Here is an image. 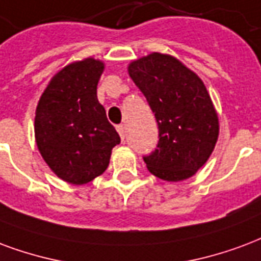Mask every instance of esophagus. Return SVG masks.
Listing matches in <instances>:
<instances>
[{
	"mask_svg": "<svg viewBox=\"0 0 261 261\" xmlns=\"http://www.w3.org/2000/svg\"><path fill=\"white\" fill-rule=\"evenodd\" d=\"M116 130H117V133H119V136H120L121 141H124L125 138V127L123 124H119L116 125Z\"/></svg>",
	"mask_w": 261,
	"mask_h": 261,
	"instance_id": "esophagus-1",
	"label": "esophagus"
}]
</instances>
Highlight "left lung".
I'll return each instance as SVG.
<instances>
[{
  "mask_svg": "<svg viewBox=\"0 0 261 261\" xmlns=\"http://www.w3.org/2000/svg\"><path fill=\"white\" fill-rule=\"evenodd\" d=\"M133 82L155 113L159 141L144 156L148 170L166 181L190 178L206 163L219 137L209 92L175 58L150 54L128 66Z\"/></svg>",
  "mask_w": 261,
  "mask_h": 261,
  "instance_id": "obj_1",
  "label": "left lung"
}]
</instances>
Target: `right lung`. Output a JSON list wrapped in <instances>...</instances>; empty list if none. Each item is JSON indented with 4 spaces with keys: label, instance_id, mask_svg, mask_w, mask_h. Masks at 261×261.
Masks as SVG:
<instances>
[{
    "label": "right lung",
    "instance_id": "1",
    "mask_svg": "<svg viewBox=\"0 0 261 261\" xmlns=\"http://www.w3.org/2000/svg\"><path fill=\"white\" fill-rule=\"evenodd\" d=\"M103 63L74 62L54 77L40 98L34 133L38 150L54 173L70 184H86L109 165L120 137L98 102Z\"/></svg>",
    "mask_w": 261,
    "mask_h": 261
}]
</instances>
